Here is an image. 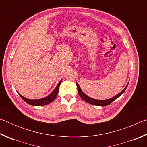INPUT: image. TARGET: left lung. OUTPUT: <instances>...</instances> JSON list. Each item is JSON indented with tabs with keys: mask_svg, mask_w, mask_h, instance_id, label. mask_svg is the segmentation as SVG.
I'll use <instances>...</instances> for the list:
<instances>
[{
	"mask_svg": "<svg viewBox=\"0 0 147 147\" xmlns=\"http://www.w3.org/2000/svg\"><path fill=\"white\" fill-rule=\"evenodd\" d=\"M128 85V84H127V86L125 87V88H124L123 90L121 92V93H119V94H117V95L113 96V97H112V98H111L109 99H107V100H96V99L90 98V97H89L88 95H86V94L84 93L82 91L80 87L79 86L78 84L76 82V86H77V88H78V92L79 95L84 101H86V102H88L89 104H93V105L100 106H105L107 105H109V104H111L112 102L116 100L117 98L119 97V96H120L121 94H123L124 91H125L126 89L127 88Z\"/></svg>",
	"mask_w": 147,
	"mask_h": 147,
	"instance_id": "left-lung-1",
	"label": "left lung"
}]
</instances>
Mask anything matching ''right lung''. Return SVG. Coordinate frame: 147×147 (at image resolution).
Masks as SVG:
<instances>
[{
    "instance_id": "right-lung-1",
    "label": "right lung",
    "mask_w": 147,
    "mask_h": 147,
    "mask_svg": "<svg viewBox=\"0 0 147 147\" xmlns=\"http://www.w3.org/2000/svg\"><path fill=\"white\" fill-rule=\"evenodd\" d=\"M61 80H61L60 82H59L58 85H57L56 88L54 89V91L52 92V93L50 94L49 95H48L47 96H46V97L43 98L36 99V100H31V99H28V98L24 97V96H22L21 94H19L24 102H26V103H28V104H30V105L36 106H41L47 105V104H48L49 103L52 102L53 101H54V99H55L57 96V95H58V93L59 91V86H60Z\"/></svg>"
}]
</instances>
